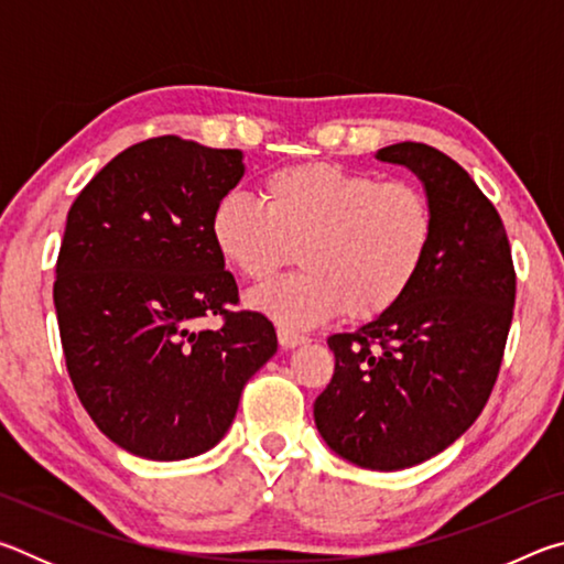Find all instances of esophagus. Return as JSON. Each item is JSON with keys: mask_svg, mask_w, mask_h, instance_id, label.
Returning a JSON list of instances; mask_svg holds the SVG:
<instances>
[{"mask_svg": "<svg viewBox=\"0 0 564 564\" xmlns=\"http://www.w3.org/2000/svg\"><path fill=\"white\" fill-rule=\"evenodd\" d=\"M279 343H281V346H283L285 350H291V348L303 346V343H308V336H303V333H295V330H291V328L281 326V328H279Z\"/></svg>", "mask_w": 564, "mask_h": 564, "instance_id": "esophagus-1", "label": "esophagus"}]
</instances>
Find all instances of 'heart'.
<instances>
[{
    "mask_svg": "<svg viewBox=\"0 0 564 564\" xmlns=\"http://www.w3.org/2000/svg\"><path fill=\"white\" fill-rule=\"evenodd\" d=\"M437 231L435 206L405 178L328 161L283 166L263 181V202L231 191L212 214V238L246 281L265 283L299 251L301 273L251 295V305L291 328L346 313L376 321L393 311L425 269Z\"/></svg>",
    "mask_w": 564,
    "mask_h": 564,
    "instance_id": "1",
    "label": "heart"
}]
</instances>
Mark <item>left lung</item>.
<instances>
[{"label": "left lung", "instance_id": "left-lung-1", "mask_svg": "<svg viewBox=\"0 0 564 564\" xmlns=\"http://www.w3.org/2000/svg\"><path fill=\"white\" fill-rule=\"evenodd\" d=\"M380 161L413 169L435 206L425 269L386 316L336 333V370L316 398L318 433L368 470H403L453 445L492 393L514 308L502 218L443 151L403 141Z\"/></svg>", "mask_w": 564, "mask_h": 564}]
</instances>
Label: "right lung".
<instances>
[{"instance_id":"1","label":"right lung","mask_w":564,"mask_h":564,"mask_svg":"<svg viewBox=\"0 0 564 564\" xmlns=\"http://www.w3.org/2000/svg\"><path fill=\"white\" fill-rule=\"evenodd\" d=\"M241 151L156 137L123 149L66 216L54 305L76 395L99 431L149 460L202 455L231 427L279 338L212 238ZM216 315L218 329L196 332Z\"/></svg>"}]
</instances>
